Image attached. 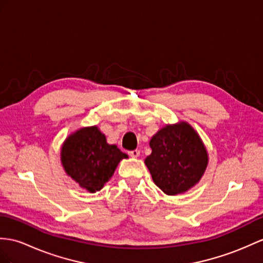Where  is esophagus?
<instances>
[{
    "label": "esophagus",
    "mask_w": 263,
    "mask_h": 263,
    "mask_svg": "<svg viewBox=\"0 0 263 263\" xmlns=\"http://www.w3.org/2000/svg\"><path fill=\"white\" fill-rule=\"evenodd\" d=\"M128 154H129V156H132V157H138L140 152L138 149H134V151L128 152Z\"/></svg>",
    "instance_id": "obj_1"
}]
</instances>
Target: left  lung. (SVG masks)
I'll return each instance as SVG.
<instances>
[{"label": "left lung", "mask_w": 263, "mask_h": 263, "mask_svg": "<svg viewBox=\"0 0 263 263\" xmlns=\"http://www.w3.org/2000/svg\"><path fill=\"white\" fill-rule=\"evenodd\" d=\"M149 146L145 159L153 181L164 193L186 192L201 180L208 166V153L201 138L186 123L162 128Z\"/></svg>", "instance_id": "obj_1"}]
</instances>
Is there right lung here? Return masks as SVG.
<instances>
[{
    "mask_svg": "<svg viewBox=\"0 0 263 263\" xmlns=\"http://www.w3.org/2000/svg\"><path fill=\"white\" fill-rule=\"evenodd\" d=\"M127 157L116 145L107 144L105 135L96 126L73 133L61 149V162L67 174L90 193L100 191L118 163Z\"/></svg>",
    "mask_w": 263,
    "mask_h": 263,
    "instance_id": "obj_1",
    "label": "right lung"
}]
</instances>
